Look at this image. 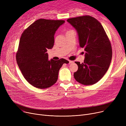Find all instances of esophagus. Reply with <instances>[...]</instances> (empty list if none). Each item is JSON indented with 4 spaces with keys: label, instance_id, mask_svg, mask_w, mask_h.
<instances>
[{
    "label": "esophagus",
    "instance_id": "obj_1",
    "mask_svg": "<svg viewBox=\"0 0 126 126\" xmlns=\"http://www.w3.org/2000/svg\"><path fill=\"white\" fill-rule=\"evenodd\" d=\"M68 62H69V64H71V63L74 62L72 61H70V60H68Z\"/></svg>",
    "mask_w": 126,
    "mask_h": 126
}]
</instances>
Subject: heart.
Listing matches in <instances>:
<instances>
[{"label":"heart","mask_w":126,"mask_h":126,"mask_svg":"<svg viewBox=\"0 0 126 126\" xmlns=\"http://www.w3.org/2000/svg\"><path fill=\"white\" fill-rule=\"evenodd\" d=\"M69 31H68L67 32H69Z\"/></svg>","instance_id":"obj_1"}]
</instances>
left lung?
<instances>
[{
	"label": "left lung",
	"instance_id": "1",
	"mask_svg": "<svg viewBox=\"0 0 126 126\" xmlns=\"http://www.w3.org/2000/svg\"><path fill=\"white\" fill-rule=\"evenodd\" d=\"M76 29L80 47L85 50L84 62H75L78 69L74 76L76 80L85 85L94 84L108 70L112 50L110 42L102 25L90 16L67 19Z\"/></svg>",
	"mask_w": 126,
	"mask_h": 126
}]
</instances>
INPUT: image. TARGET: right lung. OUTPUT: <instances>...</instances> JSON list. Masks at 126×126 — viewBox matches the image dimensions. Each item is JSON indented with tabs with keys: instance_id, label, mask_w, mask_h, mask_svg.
I'll return each instance as SVG.
<instances>
[{
	"instance_id": "obj_1",
	"label": "right lung",
	"mask_w": 126,
	"mask_h": 126,
	"mask_svg": "<svg viewBox=\"0 0 126 126\" xmlns=\"http://www.w3.org/2000/svg\"><path fill=\"white\" fill-rule=\"evenodd\" d=\"M64 20L40 19L22 33L16 54L22 74L30 84L39 89L50 87L56 83L60 69L69 62L64 59L48 60L46 51L54 44V35Z\"/></svg>"
}]
</instances>
